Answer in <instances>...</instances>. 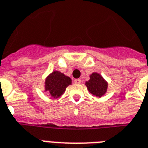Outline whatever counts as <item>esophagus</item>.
<instances>
[{
  "label": "esophagus",
  "instance_id": "34e87169",
  "mask_svg": "<svg viewBox=\"0 0 148 148\" xmlns=\"http://www.w3.org/2000/svg\"><path fill=\"white\" fill-rule=\"evenodd\" d=\"M74 84H80V82H81V80H80V79H75V80H74Z\"/></svg>",
  "mask_w": 148,
  "mask_h": 148
}]
</instances>
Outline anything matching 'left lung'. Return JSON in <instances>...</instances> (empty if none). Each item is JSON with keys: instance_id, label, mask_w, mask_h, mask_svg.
I'll return each instance as SVG.
<instances>
[{"instance_id": "1", "label": "left lung", "mask_w": 148, "mask_h": 148, "mask_svg": "<svg viewBox=\"0 0 148 148\" xmlns=\"http://www.w3.org/2000/svg\"><path fill=\"white\" fill-rule=\"evenodd\" d=\"M85 85L90 93L96 97H101L107 91L108 83L98 73H93L90 75V80L86 81Z\"/></svg>"}]
</instances>
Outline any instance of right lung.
<instances>
[{
    "mask_svg": "<svg viewBox=\"0 0 148 148\" xmlns=\"http://www.w3.org/2000/svg\"><path fill=\"white\" fill-rule=\"evenodd\" d=\"M71 84V79L58 71H54L47 77L45 81V92L51 97L58 98L65 91L67 86Z\"/></svg>",
    "mask_w": 148,
    "mask_h": 148,
    "instance_id": "add662e5",
    "label": "right lung"
}]
</instances>
